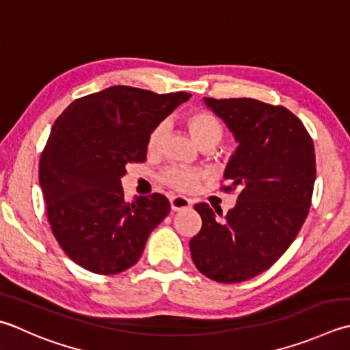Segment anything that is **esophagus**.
<instances>
[{"mask_svg": "<svg viewBox=\"0 0 350 350\" xmlns=\"http://www.w3.org/2000/svg\"><path fill=\"white\" fill-rule=\"evenodd\" d=\"M170 204H171V211H183V209H188L191 208V204L193 202L189 200L187 197H182V196H173L170 198Z\"/></svg>", "mask_w": 350, "mask_h": 350, "instance_id": "34e87169", "label": "esophagus"}]
</instances>
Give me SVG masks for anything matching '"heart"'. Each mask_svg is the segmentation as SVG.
<instances>
[{
    "label": "heart",
    "mask_w": 350,
    "mask_h": 350,
    "mask_svg": "<svg viewBox=\"0 0 350 350\" xmlns=\"http://www.w3.org/2000/svg\"><path fill=\"white\" fill-rule=\"evenodd\" d=\"M187 126L193 133L194 139L200 144L202 147H215L221 142L224 136L223 122L217 118L214 113L208 111H191L185 116ZM168 132V124L165 121L157 122L152 129L147 139L148 152H157L161 148L163 139H165ZM202 179V174L198 171L183 168V167H170L161 174V182L165 183L167 187L173 188L182 193H191L197 188L198 182Z\"/></svg>",
    "instance_id": "1"
}]
</instances>
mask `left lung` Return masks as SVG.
Returning <instances> with one entry per match:
<instances>
[{"label":"left lung","instance_id":"left-lung-1","mask_svg":"<svg viewBox=\"0 0 350 350\" xmlns=\"http://www.w3.org/2000/svg\"><path fill=\"white\" fill-rule=\"evenodd\" d=\"M204 103L239 144L224 171L230 183L221 187L237 191L238 200L223 220L197 203L202 229L189 249L204 276L237 284L270 269L296 239L311 206L316 153L302 121L284 106L253 98Z\"/></svg>","mask_w":350,"mask_h":350}]
</instances>
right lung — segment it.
Segmentation results:
<instances>
[{
	"instance_id": "obj_1",
	"label": "right lung",
	"mask_w": 350,
	"mask_h": 350,
	"mask_svg": "<svg viewBox=\"0 0 350 350\" xmlns=\"http://www.w3.org/2000/svg\"><path fill=\"white\" fill-rule=\"evenodd\" d=\"M189 97L111 86L72 101L54 122L39 183L53 235L75 264L109 276L138 262L170 202L157 193L127 202L121 177L127 163L146 161L152 129Z\"/></svg>"
}]
</instances>
